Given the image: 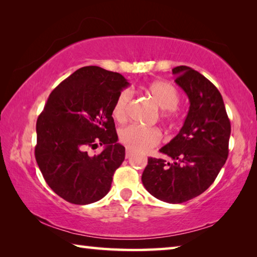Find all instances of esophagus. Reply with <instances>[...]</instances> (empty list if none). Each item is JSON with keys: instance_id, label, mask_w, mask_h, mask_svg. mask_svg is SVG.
Here are the masks:
<instances>
[{"instance_id": "obj_1", "label": "esophagus", "mask_w": 257, "mask_h": 257, "mask_svg": "<svg viewBox=\"0 0 257 257\" xmlns=\"http://www.w3.org/2000/svg\"><path fill=\"white\" fill-rule=\"evenodd\" d=\"M133 155V153H132V151H129L128 149L127 150H125V159H129L130 158V156H132Z\"/></svg>"}]
</instances>
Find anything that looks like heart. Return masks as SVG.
<instances>
[{"label": "heart", "mask_w": 257, "mask_h": 257, "mask_svg": "<svg viewBox=\"0 0 257 257\" xmlns=\"http://www.w3.org/2000/svg\"><path fill=\"white\" fill-rule=\"evenodd\" d=\"M147 93L163 110V119L172 121L176 118V107L180 102V94L175 86L168 81H155L147 87ZM132 96V90L123 89L113 103L112 115L118 122H124L127 120ZM119 139L129 151L142 153L160 144L162 134L156 128L130 124L120 130Z\"/></svg>", "instance_id": "1"}]
</instances>
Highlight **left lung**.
Instances as JSON below:
<instances>
[{"mask_svg":"<svg viewBox=\"0 0 257 257\" xmlns=\"http://www.w3.org/2000/svg\"><path fill=\"white\" fill-rule=\"evenodd\" d=\"M172 73L188 96L189 110L180 132L160 150L171 161L150 158L142 181L155 198L179 204L214 182L228 158L231 125L222 96L210 80L186 66Z\"/></svg>","mask_w":257,"mask_h":257,"instance_id":"8db88e82","label":"left lung"}]
</instances>
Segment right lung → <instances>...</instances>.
Wrapping results in <instances>:
<instances>
[{"mask_svg":"<svg viewBox=\"0 0 257 257\" xmlns=\"http://www.w3.org/2000/svg\"><path fill=\"white\" fill-rule=\"evenodd\" d=\"M130 84L118 72L96 66L78 69L50 94L36 123L35 158L51 189L67 202L86 205L110 191L124 160L112 107ZM104 146L98 156L85 150Z\"/></svg>","mask_w":257,"mask_h":257,"instance_id":"obj_1","label":"right lung"}]
</instances>
